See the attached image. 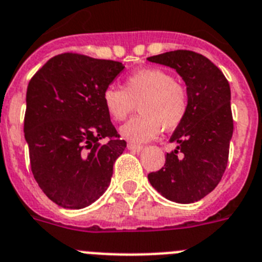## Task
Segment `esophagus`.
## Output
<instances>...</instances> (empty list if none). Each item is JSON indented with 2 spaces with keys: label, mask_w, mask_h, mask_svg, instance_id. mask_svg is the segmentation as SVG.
I'll return each instance as SVG.
<instances>
[{
  "label": "esophagus",
  "mask_w": 262,
  "mask_h": 262,
  "mask_svg": "<svg viewBox=\"0 0 262 262\" xmlns=\"http://www.w3.org/2000/svg\"><path fill=\"white\" fill-rule=\"evenodd\" d=\"M128 149L132 150V151H141V150L144 149V147L141 146V145H136V144H129L128 145Z\"/></svg>",
  "instance_id": "1"
}]
</instances>
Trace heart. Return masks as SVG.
<instances>
[{
	"label": "heart",
	"instance_id": "1",
	"mask_svg": "<svg viewBox=\"0 0 262 262\" xmlns=\"http://www.w3.org/2000/svg\"><path fill=\"white\" fill-rule=\"evenodd\" d=\"M106 112L116 121H124L138 104L140 116L120 129L122 137L132 142L153 140L163 130H172L185 120L188 93L183 84L162 68H144L129 75L124 90L106 88L103 92Z\"/></svg>",
	"mask_w": 262,
	"mask_h": 262
}]
</instances>
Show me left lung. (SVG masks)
Returning a JSON list of instances; mask_svg holds the SVG:
<instances>
[{"label":"left lung","instance_id":"1","mask_svg":"<svg viewBox=\"0 0 262 262\" xmlns=\"http://www.w3.org/2000/svg\"><path fill=\"white\" fill-rule=\"evenodd\" d=\"M147 60L174 68L188 93L187 115L170 137L178 146L147 178L166 199L194 203L219 185L228 163L233 133L229 83L210 59L194 51L177 50Z\"/></svg>","mask_w":262,"mask_h":262}]
</instances>
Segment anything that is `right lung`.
I'll return each mask as SVG.
<instances>
[{
    "mask_svg": "<svg viewBox=\"0 0 262 262\" xmlns=\"http://www.w3.org/2000/svg\"><path fill=\"white\" fill-rule=\"evenodd\" d=\"M124 66L66 52L31 77L25 138L34 178L63 208L80 210L105 192L126 142L111 122L103 92Z\"/></svg>",
    "mask_w": 262,
    "mask_h": 262,
    "instance_id": "1",
    "label": "right lung"
}]
</instances>
